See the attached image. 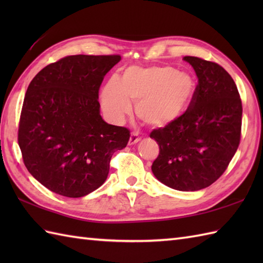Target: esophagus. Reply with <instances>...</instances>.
I'll return each instance as SVG.
<instances>
[{"label": "esophagus", "mask_w": 263, "mask_h": 263, "mask_svg": "<svg viewBox=\"0 0 263 263\" xmlns=\"http://www.w3.org/2000/svg\"><path fill=\"white\" fill-rule=\"evenodd\" d=\"M140 137H139V135L137 132H132L131 133V137H130V140H128V144H135L137 142L140 141Z\"/></svg>", "instance_id": "obj_1"}]
</instances>
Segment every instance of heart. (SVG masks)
I'll return each instance as SVG.
<instances>
[{
    "mask_svg": "<svg viewBox=\"0 0 263 263\" xmlns=\"http://www.w3.org/2000/svg\"><path fill=\"white\" fill-rule=\"evenodd\" d=\"M195 81L172 66H130L120 79L111 78L102 92L103 108L111 120L121 122L136 102L137 116L154 126L174 122L189 107Z\"/></svg>",
    "mask_w": 263,
    "mask_h": 263,
    "instance_id": "heart-1",
    "label": "heart"
}]
</instances>
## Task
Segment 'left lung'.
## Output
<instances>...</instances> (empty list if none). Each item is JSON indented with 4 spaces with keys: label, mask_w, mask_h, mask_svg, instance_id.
<instances>
[{
    "label": "left lung",
    "mask_w": 263,
    "mask_h": 263,
    "mask_svg": "<svg viewBox=\"0 0 263 263\" xmlns=\"http://www.w3.org/2000/svg\"><path fill=\"white\" fill-rule=\"evenodd\" d=\"M198 77L187 109L174 122L154 128L159 155L152 170L178 191L211 185L230 165L241 141L242 100L230 73L215 62L185 57Z\"/></svg>",
    "instance_id": "obj_1"
}]
</instances>
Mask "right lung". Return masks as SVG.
<instances>
[{
  "label": "right lung",
  "instance_id": "1",
  "mask_svg": "<svg viewBox=\"0 0 263 263\" xmlns=\"http://www.w3.org/2000/svg\"><path fill=\"white\" fill-rule=\"evenodd\" d=\"M120 55H71L45 66L28 86L18 143L28 172L44 186L81 198L107 178L110 158L130 131L99 114V88Z\"/></svg>",
  "mask_w": 263,
  "mask_h": 263
}]
</instances>
